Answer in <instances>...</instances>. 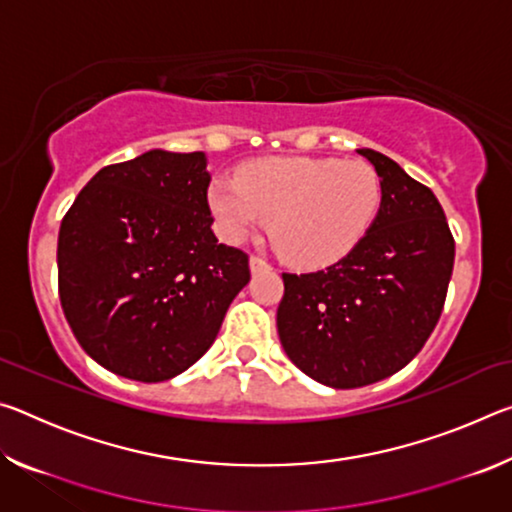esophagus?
<instances>
[{
	"label": "esophagus",
	"mask_w": 512,
	"mask_h": 512,
	"mask_svg": "<svg viewBox=\"0 0 512 512\" xmlns=\"http://www.w3.org/2000/svg\"><path fill=\"white\" fill-rule=\"evenodd\" d=\"M266 268H271V264H268L266 259L257 257V255L250 257V271H253V273H259V271H266Z\"/></svg>",
	"instance_id": "1"
}]
</instances>
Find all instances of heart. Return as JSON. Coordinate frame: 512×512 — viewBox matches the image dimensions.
Returning <instances> with one entry per match:
<instances>
[{"label":"heart","mask_w":512,"mask_h":512,"mask_svg":"<svg viewBox=\"0 0 512 512\" xmlns=\"http://www.w3.org/2000/svg\"><path fill=\"white\" fill-rule=\"evenodd\" d=\"M381 205V180L366 160L262 158L237 180L216 178L210 207L225 239L244 241L266 219L291 264L323 268L350 255Z\"/></svg>","instance_id":"1"}]
</instances>
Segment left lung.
<instances>
[{"mask_svg":"<svg viewBox=\"0 0 512 512\" xmlns=\"http://www.w3.org/2000/svg\"><path fill=\"white\" fill-rule=\"evenodd\" d=\"M377 219L361 244L316 273H282L277 334L287 357L332 388L375 384L402 370L436 327L454 268V237L429 187L372 149Z\"/></svg>","mask_w":512,"mask_h":512,"instance_id":"obj_1","label":"left lung"}]
</instances>
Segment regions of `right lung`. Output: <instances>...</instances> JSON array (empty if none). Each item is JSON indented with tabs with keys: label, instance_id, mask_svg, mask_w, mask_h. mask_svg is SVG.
<instances>
[{
	"label": "right lung",
	"instance_id": "obj_1",
	"mask_svg": "<svg viewBox=\"0 0 512 512\" xmlns=\"http://www.w3.org/2000/svg\"><path fill=\"white\" fill-rule=\"evenodd\" d=\"M210 180L203 151H146L103 167L60 223V305L81 348L119 377L187 370L250 280L244 250L214 237Z\"/></svg>",
	"mask_w": 512,
	"mask_h": 512
}]
</instances>
